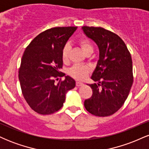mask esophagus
<instances>
[{
	"label": "esophagus",
	"mask_w": 149,
	"mask_h": 149,
	"mask_svg": "<svg viewBox=\"0 0 149 149\" xmlns=\"http://www.w3.org/2000/svg\"><path fill=\"white\" fill-rule=\"evenodd\" d=\"M76 84V86H78V87L82 86V85H83V83H81V82H79V81H77Z\"/></svg>",
	"instance_id": "1"
}]
</instances>
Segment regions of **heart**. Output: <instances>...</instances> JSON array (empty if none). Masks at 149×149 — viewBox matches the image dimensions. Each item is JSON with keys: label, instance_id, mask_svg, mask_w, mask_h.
<instances>
[{"label": "heart", "instance_id": "1", "mask_svg": "<svg viewBox=\"0 0 149 149\" xmlns=\"http://www.w3.org/2000/svg\"><path fill=\"white\" fill-rule=\"evenodd\" d=\"M79 45L81 47L82 49L85 54L88 52H93L94 46L92 43L88 39L83 38L79 40ZM70 52V46L68 44L65 45L62 49L61 52V57L62 60L66 62L69 60ZM90 71V68L88 66L80 64H76L69 69V73L73 78L78 80H83L87 76L88 73Z\"/></svg>", "mask_w": 149, "mask_h": 149}]
</instances>
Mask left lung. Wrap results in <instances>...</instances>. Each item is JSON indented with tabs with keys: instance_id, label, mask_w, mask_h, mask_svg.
<instances>
[{
	"instance_id": "obj_1",
	"label": "left lung",
	"mask_w": 149,
	"mask_h": 149,
	"mask_svg": "<svg viewBox=\"0 0 149 149\" xmlns=\"http://www.w3.org/2000/svg\"><path fill=\"white\" fill-rule=\"evenodd\" d=\"M85 35L98 45L100 59L91 78L98 83L85 100V108L100 117L115 113L127 100L133 83L132 61L123 40L117 34L102 27H82Z\"/></svg>"
}]
</instances>
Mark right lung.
<instances>
[{
  "label": "right lung",
  "mask_w": 149,
  "mask_h": 149,
  "mask_svg": "<svg viewBox=\"0 0 149 149\" xmlns=\"http://www.w3.org/2000/svg\"><path fill=\"white\" fill-rule=\"evenodd\" d=\"M76 26L54 27L37 36L26 47L19 69V80L26 102L38 113L48 115L57 111L65 95L76 82L60 71L61 52Z\"/></svg>",
  "instance_id": "add662e5"
}]
</instances>
